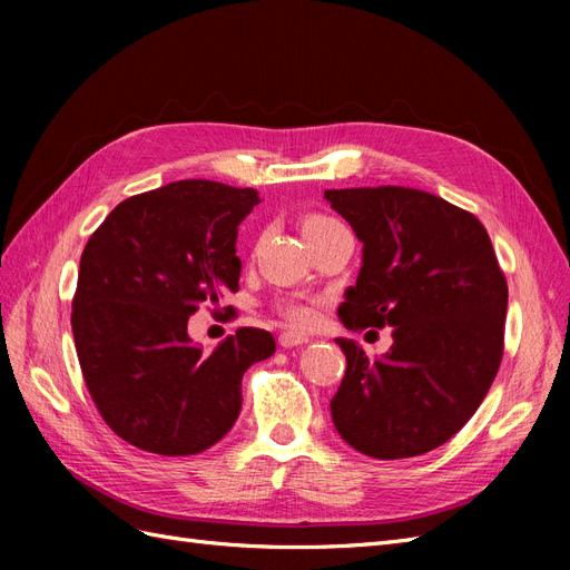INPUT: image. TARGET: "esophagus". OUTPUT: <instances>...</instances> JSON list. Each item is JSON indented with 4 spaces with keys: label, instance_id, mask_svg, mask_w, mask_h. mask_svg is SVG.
<instances>
[{
    "label": "esophagus",
    "instance_id": "1",
    "mask_svg": "<svg viewBox=\"0 0 570 570\" xmlns=\"http://www.w3.org/2000/svg\"><path fill=\"white\" fill-rule=\"evenodd\" d=\"M306 342H308V337H306V335H302V333H292V331L281 333V337H278V344H281V347H285V350H289V347H299V344H306Z\"/></svg>",
    "mask_w": 570,
    "mask_h": 570
}]
</instances>
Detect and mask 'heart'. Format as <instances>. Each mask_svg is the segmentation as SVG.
<instances>
[{"instance_id": "obj_1", "label": "heart", "mask_w": 570, "mask_h": 570, "mask_svg": "<svg viewBox=\"0 0 570 570\" xmlns=\"http://www.w3.org/2000/svg\"><path fill=\"white\" fill-rule=\"evenodd\" d=\"M340 220L331 218V216H323V214H312L304 218V235L306 233H314V230H323V228H331L337 226ZM283 316L292 323V325H312L316 318V312L312 306L306 304H285L283 306Z\"/></svg>"}]
</instances>
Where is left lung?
<instances>
[{
	"label": "left lung",
	"instance_id": "left-lung-1",
	"mask_svg": "<svg viewBox=\"0 0 570 570\" xmlns=\"http://www.w3.org/2000/svg\"><path fill=\"white\" fill-rule=\"evenodd\" d=\"M364 243L340 321L392 325L387 354L335 342L347 371L331 402L340 438L373 459H406L444 444L485 400L504 354L509 287L490 235L459 206L423 189H325Z\"/></svg>",
	"mask_w": 570,
	"mask_h": 570
}]
</instances>
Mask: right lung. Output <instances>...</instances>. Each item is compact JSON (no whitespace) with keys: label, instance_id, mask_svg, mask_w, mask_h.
<instances>
[{"label":"right lung","instance_id":"1","mask_svg":"<svg viewBox=\"0 0 570 570\" xmlns=\"http://www.w3.org/2000/svg\"><path fill=\"white\" fill-rule=\"evenodd\" d=\"M252 187L180 180L120 202L80 256L73 340L101 419L137 450L189 456L228 433L245 371L275 352L268 331L239 327L206 354L187 335L199 306L237 292V226Z\"/></svg>","mask_w":570,"mask_h":570}]
</instances>
